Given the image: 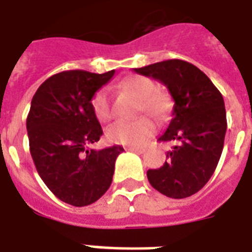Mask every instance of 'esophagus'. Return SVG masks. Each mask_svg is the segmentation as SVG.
<instances>
[{"instance_id": "esophagus-1", "label": "esophagus", "mask_w": 252, "mask_h": 252, "mask_svg": "<svg viewBox=\"0 0 252 252\" xmlns=\"http://www.w3.org/2000/svg\"><path fill=\"white\" fill-rule=\"evenodd\" d=\"M126 150L133 151V153H137V154H143V153H145V150H143V149H137V147H127Z\"/></svg>"}]
</instances>
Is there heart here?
Here are the masks:
<instances>
[{
  "mask_svg": "<svg viewBox=\"0 0 252 252\" xmlns=\"http://www.w3.org/2000/svg\"><path fill=\"white\" fill-rule=\"evenodd\" d=\"M121 89L133 93L139 98L138 111H145L153 117H162L167 110L169 99L162 90L155 89V83L143 75H131L121 82ZM92 110L99 121L111 118V103L106 89H99L92 97ZM155 133V125L146 117L134 121H117L106 130L107 139L113 143L142 147Z\"/></svg>",
  "mask_w": 252,
  "mask_h": 252,
  "instance_id": "b5f03b06",
  "label": "heart"
}]
</instances>
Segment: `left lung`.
<instances>
[{"instance_id": "1", "label": "left lung", "mask_w": 252, "mask_h": 252, "mask_svg": "<svg viewBox=\"0 0 252 252\" xmlns=\"http://www.w3.org/2000/svg\"><path fill=\"white\" fill-rule=\"evenodd\" d=\"M134 71L163 83L174 99L173 118L158 138L174 146L162 167L147 171V179L169 198L191 196L209 182L222 155L227 130L222 94L202 70L182 60Z\"/></svg>"}]
</instances>
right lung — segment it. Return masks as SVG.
<instances>
[{
	"mask_svg": "<svg viewBox=\"0 0 252 252\" xmlns=\"http://www.w3.org/2000/svg\"><path fill=\"white\" fill-rule=\"evenodd\" d=\"M67 70L38 88L26 119L30 154L47 189L65 203H94L110 187L115 159L124 147L88 150L103 134L92 110L94 93L114 75Z\"/></svg>",
	"mask_w": 252,
	"mask_h": 252,
	"instance_id": "right-lung-1",
	"label": "right lung"
}]
</instances>
